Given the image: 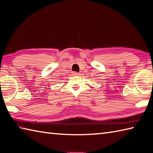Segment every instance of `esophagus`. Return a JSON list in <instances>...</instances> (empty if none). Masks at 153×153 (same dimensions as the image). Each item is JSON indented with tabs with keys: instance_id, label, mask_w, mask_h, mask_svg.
I'll return each instance as SVG.
<instances>
[{
	"instance_id": "obj_1",
	"label": "esophagus",
	"mask_w": 153,
	"mask_h": 153,
	"mask_svg": "<svg viewBox=\"0 0 153 153\" xmlns=\"http://www.w3.org/2000/svg\"><path fill=\"white\" fill-rule=\"evenodd\" d=\"M74 75H76V76H78L79 75V73H77V72H74Z\"/></svg>"
}]
</instances>
